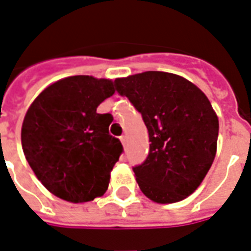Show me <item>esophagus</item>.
<instances>
[{
  "label": "esophagus",
  "mask_w": 251,
  "mask_h": 251,
  "mask_svg": "<svg viewBox=\"0 0 251 251\" xmlns=\"http://www.w3.org/2000/svg\"><path fill=\"white\" fill-rule=\"evenodd\" d=\"M120 140H121L122 146H126V136L125 135L120 136Z\"/></svg>",
  "instance_id": "obj_1"
}]
</instances>
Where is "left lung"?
I'll return each instance as SVG.
<instances>
[{
  "label": "left lung",
  "instance_id": "8db88e82",
  "mask_svg": "<svg viewBox=\"0 0 251 251\" xmlns=\"http://www.w3.org/2000/svg\"><path fill=\"white\" fill-rule=\"evenodd\" d=\"M117 91L142 113L150 152L132 169L153 202L187 199L202 183L217 154L219 121L199 87L174 73L147 71L115 79Z\"/></svg>",
  "mask_w": 251,
  "mask_h": 251
}]
</instances>
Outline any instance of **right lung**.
Here are the masks:
<instances>
[{
  "label": "right lung",
  "mask_w": 251,
  "mask_h": 251,
  "mask_svg": "<svg viewBox=\"0 0 251 251\" xmlns=\"http://www.w3.org/2000/svg\"><path fill=\"white\" fill-rule=\"evenodd\" d=\"M115 91L109 78L71 76L49 85L28 108L22 125L24 156L54 196L82 203L108 189L122 146L108 131L113 117L97 108Z\"/></svg>",
  "instance_id": "1"
}]
</instances>
